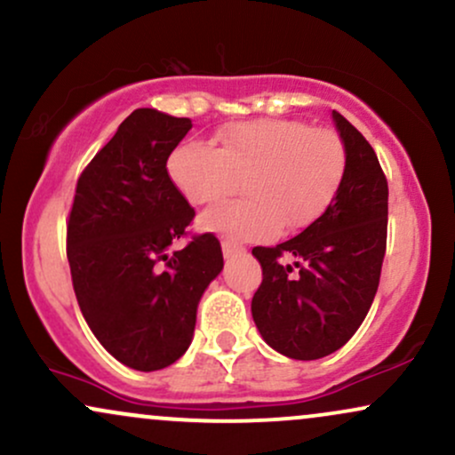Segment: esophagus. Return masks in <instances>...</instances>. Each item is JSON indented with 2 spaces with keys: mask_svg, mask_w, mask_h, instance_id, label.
Instances as JSON below:
<instances>
[{
  "mask_svg": "<svg viewBox=\"0 0 455 455\" xmlns=\"http://www.w3.org/2000/svg\"><path fill=\"white\" fill-rule=\"evenodd\" d=\"M239 251H243V248L242 245H237V243H233V242H222V254L227 256H233V254H239Z\"/></svg>",
  "mask_w": 455,
  "mask_h": 455,
  "instance_id": "1",
  "label": "esophagus"
}]
</instances>
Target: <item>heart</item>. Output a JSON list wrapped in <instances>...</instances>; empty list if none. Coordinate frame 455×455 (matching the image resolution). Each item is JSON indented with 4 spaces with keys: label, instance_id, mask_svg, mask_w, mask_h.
<instances>
[{
    "label": "heart",
    "instance_id": "b5f03b06",
    "mask_svg": "<svg viewBox=\"0 0 455 455\" xmlns=\"http://www.w3.org/2000/svg\"><path fill=\"white\" fill-rule=\"evenodd\" d=\"M218 141V148L184 141L172 152L167 169L193 205L227 199L243 182L248 199L213 205L199 218L204 231L235 242L307 228L324 216L346 175L341 138L300 120L231 124Z\"/></svg>",
    "mask_w": 455,
    "mask_h": 455
}]
</instances>
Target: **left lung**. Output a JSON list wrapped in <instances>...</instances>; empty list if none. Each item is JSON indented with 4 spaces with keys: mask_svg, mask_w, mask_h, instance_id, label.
Returning <instances> with one entry per match:
<instances>
[{
    "mask_svg": "<svg viewBox=\"0 0 455 455\" xmlns=\"http://www.w3.org/2000/svg\"><path fill=\"white\" fill-rule=\"evenodd\" d=\"M332 120L347 152L335 201L297 237L251 250L262 267L251 317L262 339L294 360L324 358L352 339L373 303L386 254V173L363 133L335 109ZM286 253L295 256L297 274L281 265Z\"/></svg>",
    "mask_w": 455,
    "mask_h": 455,
    "instance_id": "obj_1",
    "label": "left lung"
}]
</instances>
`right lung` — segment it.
I'll return each mask as SVG.
<instances>
[{
  "mask_svg": "<svg viewBox=\"0 0 455 455\" xmlns=\"http://www.w3.org/2000/svg\"><path fill=\"white\" fill-rule=\"evenodd\" d=\"M190 129V118L135 109L76 184L68 220L76 299L97 341L135 371L165 369L188 349L201 294L224 267L213 233L169 254L195 218L167 172Z\"/></svg>",
  "mask_w": 455,
  "mask_h": 455,
  "instance_id": "1",
  "label": "right lung"
}]
</instances>
